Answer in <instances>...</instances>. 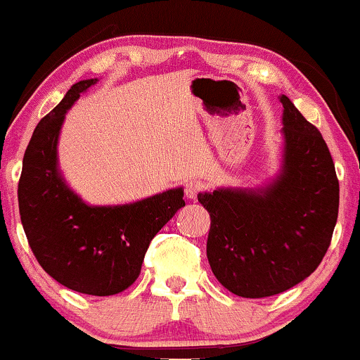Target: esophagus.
<instances>
[{"instance_id": "1", "label": "esophagus", "mask_w": 360, "mask_h": 360, "mask_svg": "<svg viewBox=\"0 0 360 360\" xmlns=\"http://www.w3.org/2000/svg\"><path fill=\"white\" fill-rule=\"evenodd\" d=\"M202 188H204V184H202V181H199V180L187 181V185H185V195H187V199L195 200L197 193H199Z\"/></svg>"}]
</instances>
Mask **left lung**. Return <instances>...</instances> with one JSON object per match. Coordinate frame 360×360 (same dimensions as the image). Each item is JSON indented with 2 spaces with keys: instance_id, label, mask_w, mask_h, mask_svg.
Wrapping results in <instances>:
<instances>
[{
  "instance_id": "left-lung-1",
  "label": "left lung",
  "mask_w": 360,
  "mask_h": 360,
  "mask_svg": "<svg viewBox=\"0 0 360 360\" xmlns=\"http://www.w3.org/2000/svg\"><path fill=\"white\" fill-rule=\"evenodd\" d=\"M276 179L260 187H219L197 199L211 216L214 276L241 297H267L316 270L338 216V180L328 146L285 95Z\"/></svg>"
}]
</instances>
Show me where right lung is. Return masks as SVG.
<instances>
[{"instance_id": "add662e5", "label": "right lung", "mask_w": 360, "mask_h": 360, "mask_svg": "<svg viewBox=\"0 0 360 360\" xmlns=\"http://www.w3.org/2000/svg\"><path fill=\"white\" fill-rule=\"evenodd\" d=\"M96 82L72 84L35 127L23 156L18 207L28 245L52 278L76 292L112 296L139 277L149 241L185 200L176 187L129 204L90 205L68 185L58 158L60 127Z\"/></svg>"}]
</instances>
